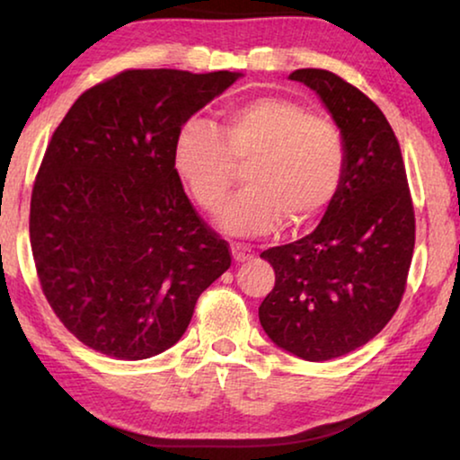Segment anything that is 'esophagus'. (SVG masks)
Listing matches in <instances>:
<instances>
[{"label": "esophagus", "instance_id": "34e87169", "mask_svg": "<svg viewBox=\"0 0 460 460\" xmlns=\"http://www.w3.org/2000/svg\"><path fill=\"white\" fill-rule=\"evenodd\" d=\"M232 257H234V261L243 263L253 257V251L247 244H241V243H232Z\"/></svg>", "mask_w": 460, "mask_h": 460}]
</instances>
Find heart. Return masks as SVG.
I'll return each instance as SVG.
<instances>
[{
	"instance_id": "heart-1",
	"label": "heart",
	"mask_w": 460,
	"mask_h": 460,
	"mask_svg": "<svg viewBox=\"0 0 460 460\" xmlns=\"http://www.w3.org/2000/svg\"><path fill=\"white\" fill-rule=\"evenodd\" d=\"M173 165L205 211L224 209L238 167L249 186L222 213L236 234H266L280 219L304 228L326 211L343 181L345 144L326 117L280 96L232 106L219 131L188 119L173 144Z\"/></svg>"
}]
</instances>
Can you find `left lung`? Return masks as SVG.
Masks as SVG:
<instances>
[{"instance_id": "8db88e82", "label": "left lung", "mask_w": 460, "mask_h": 460, "mask_svg": "<svg viewBox=\"0 0 460 460\" xmlns=\"http://www.w3.org/2000/svg\"><path fill=\"white\" fill-rule=\"evenodd\" d=\"M314 90L341 129L345 173L318 228L263 251L276 272L260 323L279 348L324 362L362 348L398 310L414 249L402 150L373 100L323 68L288 75Z\"/></svg>"}]
</instances>
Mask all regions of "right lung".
I'll return each mask as SVG.
<instances>
[{
	"label": "right lung",
	"instance_id": "obj_1",
	"mask_svg": "<svg viewBox=\"0 0 460 460\" xmlns=\"http://www.w3.org/2000/svg\"><path fill=\"white\" fill-rule=\"evenodd\" d=\"M238 77L131 68L85 90L56 128L31 194V249L48 304L87 348L119 360L169 349L230 268L173 144Z\"/></svg>",
	"mask_w": 460,
	"mask_h": 460
}]
</instances>
